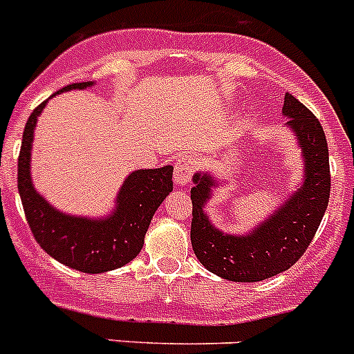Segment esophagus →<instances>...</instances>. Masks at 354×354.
<instances>
[{"mask_svg": "<svg viewBox=\"0 0 354 354\" xmlns=\"http://www.w3.org/2000/svg\"><path fill=\"white\" fill-rule=\"evenodd\" d=\"M194 168H196V161L191 154H180L177 163H175V171H174V180L177 186H187L191 180V175L194 174Z\"/></svg>", "mask_w": 354, "mask_h": 354, "instance_id": "34e87169", "label": "esophagus"}]
</instances>
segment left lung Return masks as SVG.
Returning a JSON list of instances; mask_svg holds the SVG:
<instances>
[{
    "mask_svg": "<svg viewBox=\"0 0 354 354\" xmlns=\"http://www.w3.org/2000/svg\"><path fill=\"white\" fill-rule=\"evenodd\" d=\"M283 115L302 152V177L295 191L268 217L244 233L217 228L205 210L214 191L225 186L210 170L193 175L191 244L200 263L233 283H259L288 270L306 252L325 216L330 198L328 145L319 121L286 93Z\"/></svg>",
    "mask_w": 354,
    "mask_h": 354,
    "instance_id": "left-lung-1",
    "label": "left lung"
}]
</instances>
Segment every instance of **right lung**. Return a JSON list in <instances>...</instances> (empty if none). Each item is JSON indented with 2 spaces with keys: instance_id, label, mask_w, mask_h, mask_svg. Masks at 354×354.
<instances>
[{
  "instance_id": "right-lung-1",
  "label": "right lung",
  "mask_w": 354,
  "mask_h": 354,
  "mask_svg": "<svg viewBox=\"0 0 354 354\" xmlns=\"http://www.w3.org/2000/svg\"><path fill=\"white\" fill-rule=\"evenodd\" d=\"M95 84H70L50 98L66 91L87 89ZM48 100L29 115L19 154V194L29 228L47 254L73 270L103 274L124 267L142 251L152 216L174 189V167L167 165L128 174L119 187L113 209L105 216L91 217L63 212L47 202L35 187L31 177L35 128Z\"/></svg>"
}]
</instances>
